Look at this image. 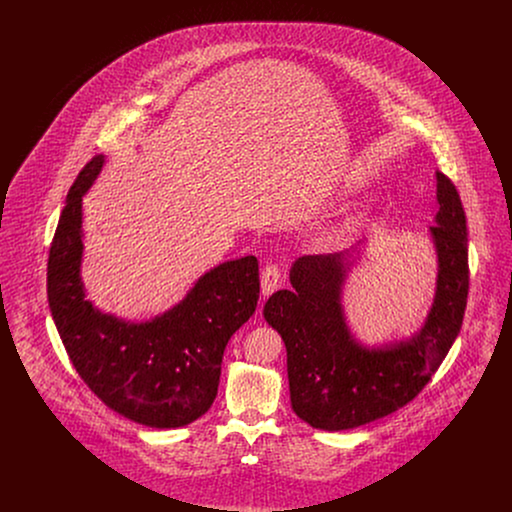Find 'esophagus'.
I'll use <instances>...</instances> for the list:
<instances>
[{"instance_id":"1","label":"esophagus","mask_w":512,"mask_h":512,"mask_svg":"<svg viewBox=\"0 0 512 512\" xmlns=\"http://www.w3.org/2000/svg\"><path fill=\"white\" fill-rule=\"evenodd\" d=\"M280 286V267L276 263H268L261 272V292L267 297Z\"/></svg>"}]
</instances>
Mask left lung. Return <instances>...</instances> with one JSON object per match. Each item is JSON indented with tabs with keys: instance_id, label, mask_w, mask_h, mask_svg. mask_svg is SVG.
I'll return each instance as SVG.
<instances>
[{
	"instance_id": "1",
	"label": "left lung",
	"mask_w": 512,
	"mask_h": 512,
	"mask_svg": "<svg viewBox=\"0 0 512 512\" xmlns=\"http://www.w3.org/2000/svg\"><path fill=\"white\" fill-rule=\"evenodd\" d=\"M439 211L430 234L438 253L434 305L420 332L365 347L353 340L341 286L353 253L299 257L292 290L272 293L263 315L288 351L293 413L318 430L340 432L395 413L424 390L461 332L468 297V238L463 203L441 172Z\"/></svg>"
}]
</instances>
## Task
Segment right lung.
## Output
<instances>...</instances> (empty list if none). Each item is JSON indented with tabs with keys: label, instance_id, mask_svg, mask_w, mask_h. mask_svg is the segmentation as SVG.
<instances>
[{
	"label": "right lung",
	"instance_id": "right-lung-1",
	"mask_svg": "<svg viewBox=\"0 0 512 512\" xmlns=\"http://www.w3.org/2000/svg\"><path fill=\"white\" fill-rule=\"evenodd\" d=\"M103 155L78 172L49 247L48 301L78 376L113 411L149 428H180L213 405L232 334L255 313L259 263L253 255L205 272L171 311L147 322L103 315L84 299L82 195Z\"/></svg>",
	"mask_w": 512,
	"mask_h": 512
}]
</instances>
